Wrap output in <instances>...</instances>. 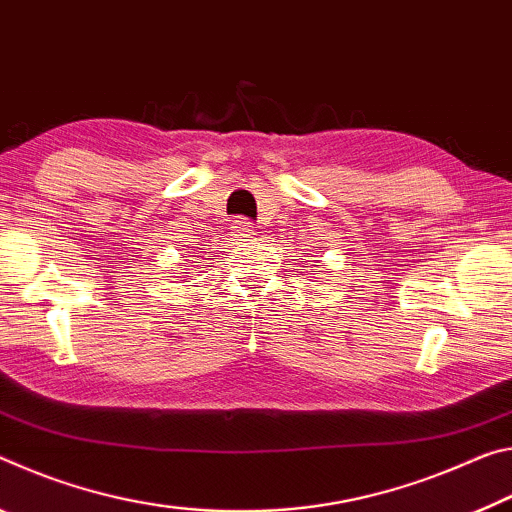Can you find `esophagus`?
Returning a JSON list of instances; mask_svg holds the SVG:
<instances>
[{"label":"esophagus","mask_w":512,"mask_h":512,"mask_svg":"<svg viewBox=\"0 0 512 512\" xmlns=\"http://www.w3.org/2000/svg\"><path fill=\"white\" fill-rule=\"evenodd\" d=\"M231 229H233V233H236V236L238 238H254L256 236V229H254V224H251V222H247L245 220V217H238V220H233V226H231Z\"/></svg>","instance_id":"34e87169"}]
</instances>
